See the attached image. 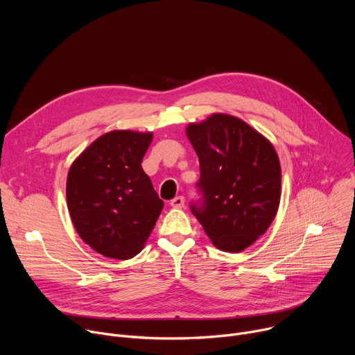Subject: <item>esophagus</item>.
<instances>
[{
  "instance_id": "1",
  "label": "esophagus",
  "mask_w": 355,
  "mask_h": 355,
  "mask_svg": "<svg viewBox=\"0 0 355 355\" xmlns=\"http://www.w3.org/2000/svg\"><path fill=\"white\" fill-rule=\"evenodd\" d=\"M184 204H185L184 196H175L174 199L170 200V205H171L173 208H182Z\"/></svg>"
}]
</instances>
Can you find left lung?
Here are the masks:
<instances>
[{"label": "left lung", "mask_w": 355, "mask_h": 355, "mask_svg": "<svg viewBox=\"0 0 355 355\" xmlns=\"http://www.w3.org/2000/svg\"><path fill=\"white\" fill-rule=\"evenodd\" d=\"M187 136L200 168L199 199L191 202V212L218 248L243 251L266 233L277 215V151L257 130L226 114L191 123Z\"/></svg>", "instance_id": "left-lung-1"}]
</instances>
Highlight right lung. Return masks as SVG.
<instances>
[{
	"instance_id": "obj_1",
	"label": "right lung",
	"mask_w": 355,
	"mask_h": 355,
	"mask_svg": "<svg viewBox=\"0 0 355 355\" xmlns=\"http://www.w3.org/2000/svg\"><path fill=\"white\" fill-rule=\"evenodd\" d=\"M151 139L132 130L105 133L70 167L66 195L73 225L105 257L139 254L164 207L140 166Z\"/></svg>"
}]
</instances>
